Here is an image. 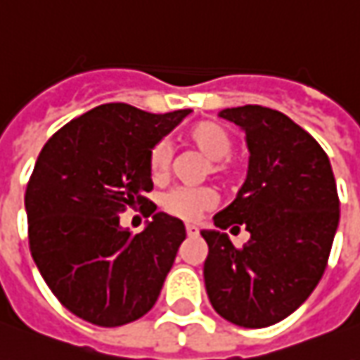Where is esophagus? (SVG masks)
<instances>
[{
    "label": "esophagus",
    "mask_w": 360,
    "mask_h": 360,
    "mask_svg": "<svg viewBox=\"0 0 360 360\" xmlns=\"http://www.w3.org/2000/svg\"><path fill=\"white\" fill-rule=\"evenodd\" d=\"M186 233H188V237H195V235L200 233V227H198V225H192V223H188V225H186Z\"/></svg>",
    "instance_id": "esophagus-1"
}]
</instances>
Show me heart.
<instances>
[{
    "mask_svg": "<svg viewBox=\"0 0 360 360\" xmlns=\"http://www.w3.org/2000/svg\"><path fill=\"white\" fill-rule=\"evenodd\" d=\"M188 145L200 150L205 158H210V168L215 174H225L231 170L233 139L225 129L215 121H200L186 133ZM172 158V148L166 141H158L148 153V172L153 180H165L168 166ZM215 204V194L207 186H178L162 198V207L174 217L192 221L200 217V213L210 210Z\"/></svg>",
    "mask_w": 360,
    "mask_h": 360,
    "instance_id": "1",
    "label": "heart"
}]
</instances>
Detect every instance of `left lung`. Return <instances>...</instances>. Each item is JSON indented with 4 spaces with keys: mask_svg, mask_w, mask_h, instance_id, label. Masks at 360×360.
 Segmentation results:
<instances>
[{
    "mask_svg": "<svg viewBox=\"0 0 360 360\" xmlns=\"http://www.w3.org/2000/svg\"><path fill=\"white\" fill-rule=\"evenodd\" d=\"M219 117L245 131L251 156L245 184L213 223L245 227L251 239L235 247L227 233L202 231L210 249L205 290L223 319L259 329L296 311L321 280L339 225V195L326 150L284 113L243 105Z\"/></svg>",
    "mask_w": 360,
    "mask_h": 360,
    "instance_id": "1",
    "label": "left lung"
}]
</instances>
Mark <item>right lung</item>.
<instances>
[{
  "mask_svg": "<svg viewBox=\"0 0 360 360\" xmlns=\"http://www.w3.org/2000/svg\"><path fill=\"white\" fill-rule=\"evenodd\" d=\"M188 113L103 103L58 129L37 158L25 192L29 249L52 294L84 321L125 326L158 300L184 223L155 205L133 235L119 213L148 204V153Z\"/></svg>",
  "mask_w": 360,
  "mask_h": 360,
  "instance_id": "add662e5",
  "label": "right lung"
}]
</instances>
